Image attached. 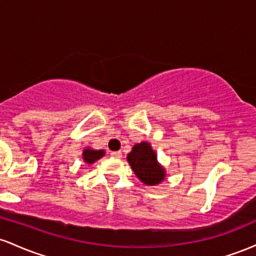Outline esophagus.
<instances>
[{"mask_svg":"<svg viewBox=\"0 0 256 256\" xmlns=\"http://www.w3.org/2000/svg\"><path fill=\"white\" fill-rule=\"evenodd\" d=\"M110 155L116 158H122V152H112Z\"/></svg>","mask_w":256,"mask_h":256,"instance_id":"obj_1","label":"esophagus"}]
</instances>
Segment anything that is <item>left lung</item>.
Returning <instances> with one entry per match:
<instances>
[{"instance_id": "obj_1", "label": "left lung", "mask_w": 256, "mask_h": 256, "mask_svg": "<svg viewBox=\"0 0 256 256\" xmlns=\"http://www.w3.org/2000/svg\"><path fill=\"white\" fill-rule=\"evenodd\" d=\"M128 161L132 171L146 185H158L166 177V171L158 162V156L148 142H140L134 146L128 154Z\"/></svg>"}]
</instances>
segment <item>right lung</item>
<instances>
[{"label": "right lung", "instance_id": "1", "mask_svg": "<svg viewBox=\"0 0 256 256\" xmlns=\"http://www.w3.org/2000/svg\"><path fill=\"white\" fill-rule=\"evenodd\" d=\"M104 155V150H95V149L86 148L83 152V160L86 164H94Z\"/></svg>", "mask_w": 256, "mask_h": 256}]
</instances>
